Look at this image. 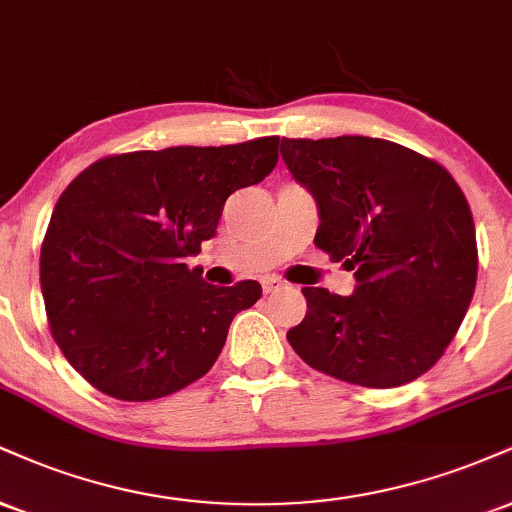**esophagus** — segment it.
Listing matches in <instances>:
<instances>
[{
    "instance_id": "esophagus-1",
    "label": "esophagus",
    "mask_w": 512,
    "mask_h": 512,
    "mask_svg": "<svg viewBox=\"0 0 512 512\" xmlns=\"http://www.w3.org/2000/svg\"><path fill=\"white\" fill-rule=\"evenodd\" d=\"M262 288H264V293L281 291V288H283V281L279 279V276H264V279H262Z\"/></svg>"
}]
</instances>
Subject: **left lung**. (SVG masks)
<instances>
[{
  "instance_id": "obj_1",
  "label": "left lung",
  "mask_w": 512,
  "mask_h": 512,
  "mask_svg": "<svg viewBox=\"0 0 512 512\" xmlns=\"http://www.w3.org/2000/svg\"><path fill=\"white\" fill-rule=\"evenodd\" d=\"M281 157L319 205L315 243L357 288H303L307 315L286 338L317 372L393 389L436 365L477 283L467 197L434 159L391 140L283 138Z\"/></svg>"
}]
</instances>
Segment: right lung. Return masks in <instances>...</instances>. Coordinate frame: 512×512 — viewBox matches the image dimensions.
<instances>
[{
    "mask_svg": "<svg viewBox=\"0 0 512 512\" xmlns=\"http://www.w3.org/2000/svg\"><path fill=\"white\" fill-rule=\"evenodd\" d=\"M279 138L109 155L61 193L40 250L47 324L66 360L116 400L145 403L212 369L257 281L209 286L186 257L224 202L272 174Z\"/></svg>",
    "mask_w": 512,
    "mask_h": 512,
    "instance_id": "add662e5",
    "label": "right lung"
}]
</instances>
